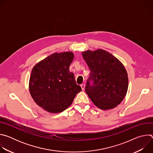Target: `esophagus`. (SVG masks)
I'll return each instance as SVG.
<instances>
[{"label": "esophagus", "instance_id": "1", "mask_svg": "<svg viewBox=\"0 0 153 153\" xmlns=\"http://www.w3.org/2000/svg\"><path fill=\"white\" fill-rule=\"evenodd\" d=\"M80 86H81V88H82V90H85V84H82V85H80Z\"/></svg>", "mask_w": 153, "mask_h": 153}]
</instances>
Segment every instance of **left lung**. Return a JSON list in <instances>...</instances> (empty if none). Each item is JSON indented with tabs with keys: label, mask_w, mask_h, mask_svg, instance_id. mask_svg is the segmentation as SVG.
Masks as SVG:
<instances>
[{
	"label": "left lung",
	"mask_w": 153,
	"mask_h": 153,
	"mask_svg": "<svg viewBox=\"0 0 153 153\" xmlns=\"http://www.w3.org/2000/svg\"><path fill=\"white\" fill-rule=\"evenodd\" d=\"M82 53L90 70L85 86L86 94L101 110L115 108L125 98L128 90V74L123 64L103 50Z\"/></svg>",
	"instance_id": "obj_1"
}]
</instances>
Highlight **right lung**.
<instances>
[{
  "label": "right lung",
  "mask_w": 153,
  "mask_h": 153,
  "mask_svg": "<svg viewBox=\"0 0 153 153\" xmlns=\"http://www.w3.org/2000/svg\"><path fill=\"white\" fill-rule=\"evenodd\" d=\"M74 59L71 52L54 53L33 67L29 89L34 102L51 113L63 111L82 91L69 68Z\"/></svg>",
  "instance_id": "obj_1"
}]
</instances>
